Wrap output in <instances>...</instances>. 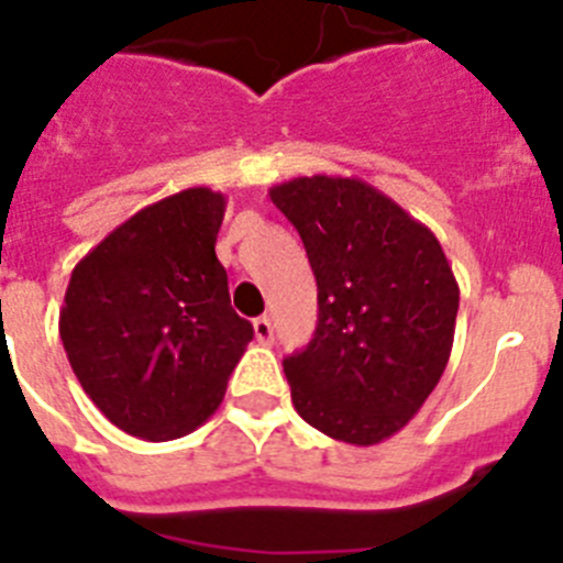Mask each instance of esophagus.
I'll return each instance as SVG.
<instances>
[{
	"instance_id": "1",
	"label": "esophagus",
	"mask_w": 563,
	"mask_h": 563,
	"mask_svg": "<svg viewBox=\"0 0 563 563\" xmlns=\"http://www.w3.org/2000/svg\"><path fill=\"white\" fill-rule=\"evenodd\" d=\"M253 333H256V339L262 341V344H271V341H273V321L267 319V316H258V319L253 321Z\"/></svg>"
}]
</instances>
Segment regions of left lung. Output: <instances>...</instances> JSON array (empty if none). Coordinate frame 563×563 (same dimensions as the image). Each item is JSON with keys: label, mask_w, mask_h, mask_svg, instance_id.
Returning a JSON list of instances; mask_svg holds the SVG:
<instances>
[{"label": "left lung", "mask_w": 563, "mask_h": 563, "mask_svg": "<svg viewBox=\"0 0 563 563\" xmlns=\"http://www.w3.org/2000/svg\"><path fill=\"white\" fill-rule=\"evenodd\" d=\"M271 199L299 230L319 287L313 341L285 358L292 407L330 439L382 444L450 362L453 267L427 224L353 176H299Z\"/></svg>", "instance_id": "obj_1"}]
</instances>
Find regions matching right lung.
<instances>
[{
	"label": "right lung",
	"instance_id": "right-lung-1",
	"mask_svg": "<svg viewBox=\"0 0 563 563\" xmlns=\"http://www.w3.org/2000/svg\"><path fill=\"white\" fill-rule=\"evenodd\" d=\"M210 187L147 205L70 273L59 335L104 419L144 441L194 432L219 410L253 324L230 307Z\"/></svg>",
	"mask_w": 563,
	"mask_h": 563
}]
</instances>
